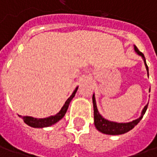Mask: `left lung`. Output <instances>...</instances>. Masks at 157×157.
Here are the masks:
<instances>
[{"label":"left lung","instance_id":"1","mask_svg":"<svg viewBox=\"0 0 157 157\" xmlns=\"http://www.w3.org/2000/svg\"><path fill=\"white\" fill-rule=\"evenodd\" d=\"M134 49H135V52L142 57L144 63H145V66H146V70H147V72H148V67L146 63V59L144 55L142 54V52H139V50L137 49V47L136 45H134ZM149 92H150V89H149ZM93 103H94V125L96 127V128L99 130L100 132L105 134V135H111V136H118V135H122L125 134L127 132H128L131 129H133L135 127H136L137 124L140 122V121L142 120L144 113H146V110L148 108V105H145L142 109V113H141V116L134 120L132 121L129 122H115V121H108L105 118L103 117L101 114L100 113V112L97 108V105H96V100H95V95H93Z\"/></svg>","mask_w":157,"mask_h":157}]
</instances>
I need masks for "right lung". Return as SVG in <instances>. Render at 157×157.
Wrapping results in <instances>:
<instances>
[{
    "label": "right lung",
    "instance_id": "1",
    "mask_svg": "<svg viewBox=\"0 0 157 157\" xmlns=\"http://www.w3.org/2000/svg\"><path fill=\"white\" fill-rule=\"evenodd\" d=\"M78 86L76 87L75 90L73 91V93L71 94V95L70 96L69 98L67 99V100L65 101V103L63 104L61 110L58 112L57 113H56L55 115H52V116H49V117L46 118H34L31 117V116H21V115H20V117H21V119L23 120V121L25 123L29 125V126H30V127H32V128H43L51 127L52 125L58 122L64 116L65 113H66L68 107H69L71 101L74 98L76 93L78 91Z\"/></svg>",
    "mask_w": 157,
    "mask_h": 157
}]
</instances>
